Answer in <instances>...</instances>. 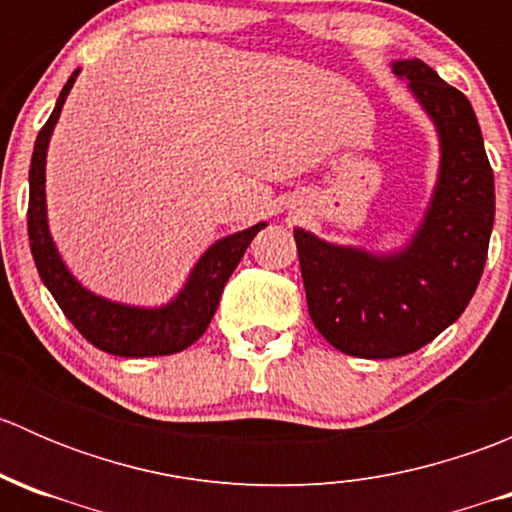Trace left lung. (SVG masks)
Here are the masks:
<instances>
[{
  "mask_svg": "<svg viewBox=\"0 0 512 512\" xmlns=\"http://www.w3.org/2000/svg\"><path fill=\"white\" fill-rule=\"evenodd\" d=\"M433 121L441 165L431 205L409 245L366 252L297 227L309 317L339 352L394 359L451 327L476 292L495 220V183L471 101L421 59L394 61Z\"/></svg>",
  "mask_w": 512,
  "mask_h": 512,
  "instance_id": "obj_1",
  "label": "left lung"
}]
</instances>
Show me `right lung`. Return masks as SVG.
I'll return each instance as SVG.
<instances>
[{
	"label": "right lung",
	"instance_id": "right-lung-1",
	"mask_svg": "<svg viewBox=\"0 0 512 512\" xmlns=\"http://www.w3.org/2000/svg\"><path fill=\"white\" fill-rule=\"evenodd\" d=\"M79 71L69 76L61 89L49 121L39 131L34 143L32 165H29V245L39 270L41 282L54 294L56 304L71 324L101 352L113 356H165L188 349L198 342L208 329L215 309L220 304L225 282L232 270L240 265L242 255L250 247L252 237L267 223H257L247 230L227 235L210 245L205 255L195 262L188 282L163 307H131V304L111 302L89 292L61 260L46 220V148L59 121L61 106L69 96Z\"/></svg>",
	"mask_w": 512,
	"mask_h": 512
}]
</instances>
